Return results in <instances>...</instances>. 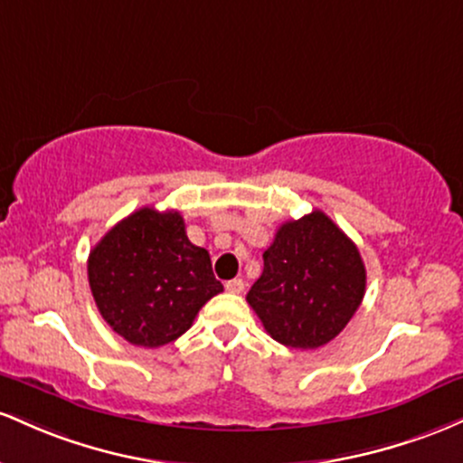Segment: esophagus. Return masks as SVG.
<instances>
[{"instance_id":"esophagus-1","label":"esophagus","mask_w":463,"mask_h":463,"mask_svg":"<svg viewBox=\"0 0 463 463\" xmlns=\"http://www.w3.org/2000/svg\"><path fill=\"white\" fill-rule=\"evenodd\" d=\"M225 288L230 290V293L238 295V293H242V290H245V282H242L241 278H233V279H230V282H225Z\"/></svg>"}]
</instances>
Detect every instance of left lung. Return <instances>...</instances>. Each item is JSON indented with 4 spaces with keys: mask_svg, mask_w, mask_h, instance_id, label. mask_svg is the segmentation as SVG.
Instances as JSON below:
<instances>
[{
    "mask_svg": "<svg viewBox=\"0 0 463 463\" xmlns=\"http://www.w3.org/2000/svg\"><path fill=\"white\" fill-rule=\"evenodd\" d=\"M247 301L278 344L315 350L335 339L365 295L354 242L324 212L287 221L264 251Z\"/></svg>",
    "mask_w": 463,
    "mask_h": 463,
    "instance_id": "8db88e82",
    "label": "left lung"
}]
</instances>
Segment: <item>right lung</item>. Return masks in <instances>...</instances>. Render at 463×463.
<instances>
[{
  "label": "right lung",
  "instance_id": "add662e5",
  "mask_svg": "<svg viewBox=\"0 0 463 463\" xmlns=\"http://www.w3.org/2000/svg\"><path fill=\"white\" fill-rule=\"evenodd\" d=\"M87 275L102 319L139 347L179 339L222 290L210 253L188 241L179 212L155 207L111 227L91 249Z\"/></svg>",
  "mask_w": 463,
  "mask_h": 463
}]
</instances>
